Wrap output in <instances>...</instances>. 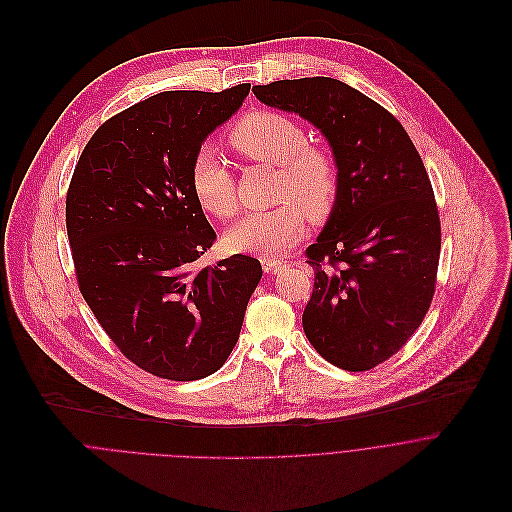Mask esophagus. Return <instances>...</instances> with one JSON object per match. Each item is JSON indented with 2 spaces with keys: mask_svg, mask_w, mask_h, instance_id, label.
Wrapping results in <instances>:
<instances>
[{
  "mask_svg": "<svg viewBox=\"0 0 512 512\" xmlns=\"http://www.w3.org/2000/svg\"><path fill=\"white\" fill-rule=\"evenodd\" d=\"M260 262H262L264 272H276V270L282 266V262H280V260L270 258V256H262V258H260Z\"/></svg>",
  "mask_w": 512,
  "mask_h": 512,
  "instance_id": "esophagus-1",
  "label": "esophagus"
}]
</instances>
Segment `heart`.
Listing matches in <instances>:
<instances>
[{
	"mask_svg": "<svg viewBox=\"0 0 512 512\" xmlns=\"http://www.w3.org/2000/svg\"><path fill=\"white\" fill-rule=\"evenodd\" d=\"M230 145L252 163L274 167L278 206L250 212L226 236L236 252L272 256L294 244L306 224L325 222L341 195V165L333 151L309 143L304 129L274 111H250L234 123ZM189 187L203 212L228 220L238 212L236 181L220 155L201 147L189 163Z\"/></svg>",
	"mask_w": 512,
	"mask_h": 512,
	"instance_id": "heart-1",
	"label": "heart"
}]
</instances>
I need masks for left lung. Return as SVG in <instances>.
<instances>
[{"instance_id":"8db88e82","label":"left lung","mask_w":512,"mask_h":512,"mask_svg":"<svg viewBox=\"0 0 512 512\" xmlns=\"http://www.w3.org/2000/svg\"><path fill=\"white\" fill-rule=\"evenodd\" d=\"M252 90L321 129L341 165L337 208L304 252L315 286L302 327L329 363L369 371L410 341L436 292L442 226L424 161L387 109L337 78Z\"/></svg>"}]
</instances>
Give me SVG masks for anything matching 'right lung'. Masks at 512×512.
I'll return each mask as SVG.
<instances>
[{"mask_svg": "<svg viewBox=\"0 0 512 512\" xmlns=\"http://www.w3.org/2000/svg\"><path fill=\"white\" fill-rule=\"evenodd\" d=\"M250 84L167 90L102 123L66 193L78 288L117 349L171 381L216 373L262 278L256 258L201 266L216 232L189 187V163Z\"/></svg>", "mask_w": 512, "mask_h": 512, "instance_id": "obj_1", "label": "right lung"}]
</instances>
